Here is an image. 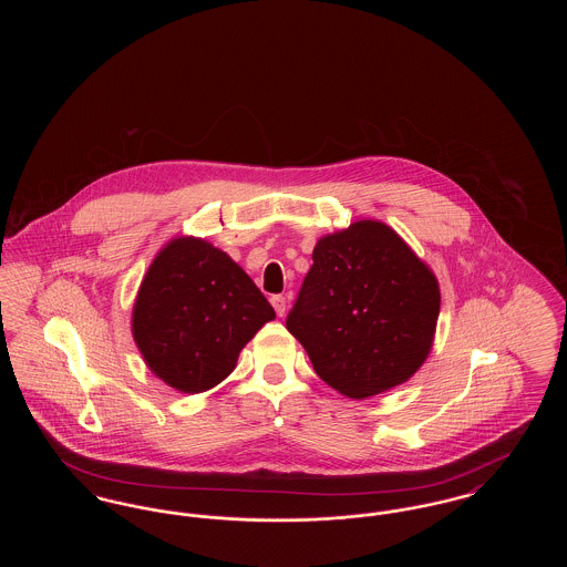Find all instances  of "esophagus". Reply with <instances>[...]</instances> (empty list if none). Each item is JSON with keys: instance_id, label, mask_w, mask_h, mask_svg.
<instances>
[{"instance_id": "34e87169", "label": "esophagus", "mask_w": 567, "mask_h": 567, "mask_svg": "<svg viewBox=\"0 0 567 567\" xmlns=\"http://www.w3.org/2000/svg\"><path fill=\"white\" fill-rule=\"evenodd\" d=\"M270 301L271 306H274V310H276V315H278V317H285V312H287V299L282 296H274Z\"/></svg>"}]
</instances>
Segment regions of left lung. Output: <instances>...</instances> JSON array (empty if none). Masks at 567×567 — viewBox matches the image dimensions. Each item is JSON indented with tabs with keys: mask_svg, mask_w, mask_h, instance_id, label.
I'll use <instances>...</instances> for the list:
<instances>
[{
	"mask_svg": "<svg viewBox=\"0 0 567 567\" xmlns=\"http://www.w3.org/2000/svg\"><path fill=\"white\" fill-rule=\"evenodd\" d=\"M287 329L338 393L365 400L425 363L440 315L432 268L382 220H354L312 250Z\"/></svg>",
	"mask_w": 567,
	"mask_h": 567,
	"instance_id": "obj_1",
	"label": "left lung"
}]
</instances>
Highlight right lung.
Listing matches in <instances>:
<instances>
[{
  "label": "right lung",
  "instance_id": "obj_1",
  "mask_svg": "<svg viewBox=\"0 0 567 567\" xmlns=\"http://www.w3.org/2000/svg\"><path fill=\"white\" fill-rule=\"evenodd\" d=\"M274 319L270 301L227 252L176 236L140 282L132 336L155 377L195 395L229 377L244 347Z\"/></svg>",
  "mask_w": 567,
  "mask_h": 567
}]
</instances>
